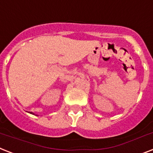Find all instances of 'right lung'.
Returning <instances> with one entry per match:
<instances>
[{"label":"right lung","mask_w":153,"mask_h":153,"mask_svg":"<svg viewBox=\"0 0 153 153\" xmlns=\"http://www.w3.org/2000/svg\"><path fill=\"white\" fill-rule=\"evenodd\" d=\"M30 114H31L32 112H30ZM32 114H33V115H34V114H33V113H32Z\"/></svg>","instance_id":"right-lung-1"}]
</instances>
